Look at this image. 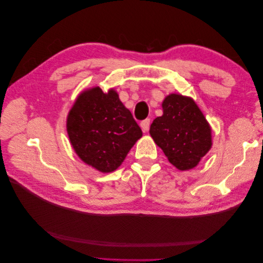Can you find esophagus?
<instances>
[{
  "instance_id": "obj_1",
  "label": "esophagus",
  "mask_w": 263,
  "mask_h": 263,
  "mask_svg": "<svg viewBox=\"0 0 263 263\" xmlns=\"http://www.w3.org/2000/svg\"><path fill=\"white\" fill-rule=\"evenodd\" d=\"M140 127H141V129H142V132H144V133L148 132L149 128H150V119L149 118L144 119V121L140 123Z\"/></svg>"
}]
</instances>
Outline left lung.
<instances>
[{"label": "left lung", "instance_id": "1", "mask_svg": "<svg viewBox=\"0 0 263 263\" xmlns=\"http://www.w3.org/2000/svg\"><path fill=\"white\" fill-rule=\"evenodd\" d=\"M163 115L150 126V135L179 170H190L212 147L211 127L195 102L170 94L162 103Z\"/></svg>", "mask_w": 263, "mask_h": 263}]
</instances>
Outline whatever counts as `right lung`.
I'll list each match as a JSON object with an SVG mask.
<instances>
[{
	"instance_id": "right-lung-1",
	"label": "right lung",
	"mask_w": 263,
	"mask_h": 263,
	"mask_svg": "<svg viewBox=\"0 0 263 263\" xmlns=\"http://www.w3.org/2000/svg\"><path fill=\"white\" fill-rule=\"evenodd\" d=\"M69 139L77 155L101 172L122 164L142 132L117 93L99 86L80 94L67 119Z\"/></svg>"
}]
</instances>
